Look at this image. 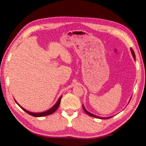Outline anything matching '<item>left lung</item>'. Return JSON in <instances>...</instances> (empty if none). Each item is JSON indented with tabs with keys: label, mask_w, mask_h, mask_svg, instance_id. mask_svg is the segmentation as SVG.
Instances as JSON below:
<instances>
[{
	"label": "left lung",
	"mask_w": 146,
	"mask_h": 146,
	"mask_svg": "<svg viewBox=\"0 0 146 146\" xmlns=\"http://www.w3.org/2000/svg\"><path fill=\"white\" fill-rule=\"evenodd\" d=\"M130 50H131V52H132V56H133V58L134 60H135V53H134L133 50L132 49V48H130ZM83 109H84V110L85 111V112L87 114V115H88L90 116L95 117V118H99V119H109V118H111V117H112V116H110V117H100V116H97V115H94V114L91 113H90V112H88V111L86 109H85L84 105H83Z\"/></svg>",
	"instance_id": "1"
}]
</instances>
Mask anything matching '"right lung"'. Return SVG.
Listing matches in <instances>:
<instances>
[{
    "instance_id": "add662e5",
    "label": "right lung",
    "mask_w": 146,
    "mask_h": 146,
    "mask_svg": "<svg viewBox=\"0 0 146 146\" xmlns=\"http://www.w3.org/2000/svg\"><path fill=\"white\" fill-rule=\"evenodd\" d=\"M62 98V96L61 97H59V98L58 99V101L56 102V103L54 104L53 106L50 108L49 110H48L45 111H44V112H41V113H33V112H31V111H28L27 110H25V108H23V107H21V106H20L18 102H16V101L15 99H14V101L16 102V104H18L19 106L23 110H24L26 113H27L28 114H29L30 115H31L33 116H35V117H42V116H47V115H50L51 114H52L54 112H55V111L58 110V107L59 106V104H60V102H61V99Z\"/></svg>"
}]
</instances>
